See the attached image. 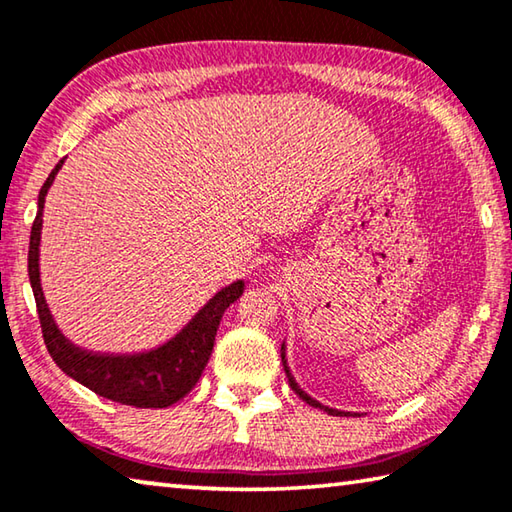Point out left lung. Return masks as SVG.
<instances>
[{"mask_svg":"<svg viewBox=\"0 0 512 512\" xmlns=\"http://www.w3.org/2000/svg\"><path fill=\"white\" fill-rule=\"evenodd\" d=\"M282 366H284V372H287V377H289V386L293 388V393L296 395H300L302 397V402H307L309 406H316V409H320V411H325V413H329V415H359V413H350V411H339V409H332V406H325V404H320L318 400H314V397L311 395H307L305 391H302V388L298 386V381H296V377L291 375V370H289V363H287V345L282 343Z\"/></svg>","mask_w":512,"mask_h":512,"instance_id":"left-lung-1","label":"left lung"}]
</instances>
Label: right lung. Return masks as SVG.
I'll return each mask as SVG.
<instances>
[{
	"mask_svg": "<svg viewBox=\"0 0 512 512\" xmlns=\"http://www.w3.org/2000/svg\"><path fill=\"white\" fill-rule=\"evenodd\" d=\"M60 160L38 194V214L31 228L29 241V280L33 296H36L38 318L45 336V345L56 361V366L90 388L106 400L137 406V409H167L192 391L196 381L210 361L214 348V336L223 318V311L244 293V282L237 280L216 291L214 296L198 309V314L180 329V332L158 348L137 354H106L90 352L74 345L60 332L54 316L47 307L45 293L40 287V232L45 196L54 183Z\"/></svg>",
	"mask_w": 512,
	"mask_h": 512,
	"instance_id": "1",
	"label": "right lung"
}]
</instances>
